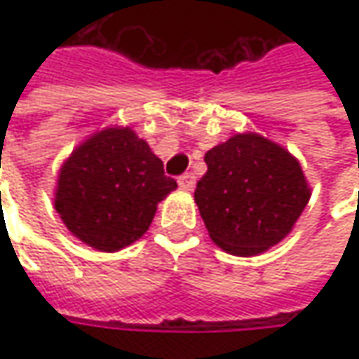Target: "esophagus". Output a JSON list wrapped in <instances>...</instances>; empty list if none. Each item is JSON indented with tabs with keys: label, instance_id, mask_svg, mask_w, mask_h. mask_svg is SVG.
Wrapping results in <instances>:
<instances>
[{
	"label": "esophagus",
	"instance_id": "esophagus-1",
	"mask_svg": "<svg viewBox=\"0 0 359 359\" xmlns=\"http://www.w3.org/2000/svg\"><path fill=\"white\" fill-rule=\"evenodd\" d=\"M180 187L186 189V191H191V189L196 187V175H194V173H184V175L180 177Z\"/></svg>",
	"mask_w": 359,
	"mask_h": 359
}]
</instances>
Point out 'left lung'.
<instances>
[{"instance_id":"1","label":"left lung","mask_w":359,"mask_h":359,"mask_svg":"<svg viewBox=\"0 0 359 359\" xmlns=\"http://www.w3.org/2000/svg\"><path fill=\"white\" fill-rule=\"evenodd\" d=\"M196 203L215 245L238 257L268 252L294 229L311 187L296 156L245 131L205 154Z\"/></svg>"}]
</instances>
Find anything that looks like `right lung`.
Listing matches in <instances>:
<instances>
[{
	"instance_id": "right-lung-1",
	"label": "right lung",
	"mask_w": 359,
	"mask_h": 359,
	"mask_svg": "<svg viewBox=\"0 0 359 359\" xmlns=\"http://www.w3.org/2000/svg\"><path fill=\"white\" fill-rule=\"evenodd\" d=\"M175 187L145 140L130 126H109L65 158L53 208L74 238L111 254L144 236Z\"/></svg>"
}]
</instances>
